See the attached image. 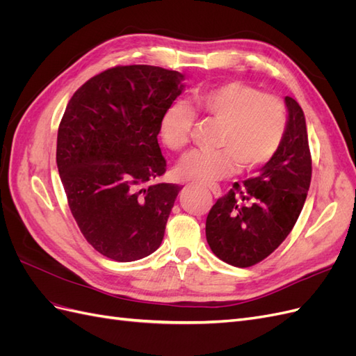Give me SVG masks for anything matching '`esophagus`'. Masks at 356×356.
Here are the masks:
<instances>
[{
  "label": "esophagus",
  "mask_w": 356,
  "mask_h": 356,
  "mask_svg": "<svg viewBox=\"0 0 356 356\" xmlns=\"http://www.w3.org/2000/svg\"><path fill=\"white\" fill-rule=\"evenodd\" d=\"M208 188L212 191V195L215 197H220L221 196V187L218 184H211V186H208Z\"/></svg>",
  "instance_id": "esophagus-1"
}]
</instances>
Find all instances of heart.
Returning a JSON list of instances; mask_svg holds the SVG:
<instances>
[{
    "instance_id": "1",
    "label": "heart",
    "mask_w": 356,
    "mask_h": 356,
    "mask_svg": "<svg viewBox=\"0 0 356 356\" xmlns=\"http://www.w3.org/2000/svg\"><path fill=\"white\" fill-rule=\"evenodd\" d=\"M191 109L203 120L218 123L215 149L193 152L182 159V178L212 182L230 175L241 165L255 169L267 163L281 147L288 126L286 105L276 95L261 93L242 81H227L191 95ZM196 117L188 106H169L160 122L163 144L179 153L195 131Z\"/></svg>"
}]
</instances>
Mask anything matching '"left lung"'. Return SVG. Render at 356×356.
<instances>
[{
    "label": "left lung",
    "mask_w": 356,
    "mask_h": 356,
    "mask_svg": "<svg viewBox=\"0 0 356 356\" xmlns=\"http://www.w3.org/2000/svg\"><path fill=\"white\" fill-rule=\"evenodd\" d=\"M288 126L276 154L260 174L234 182L207 218V241L220 260L234 267L263 261L281 245L303 209L312 179L306 117L286 96Z\"/></svg>",
    "instance_id": "1"
}]
</instances>
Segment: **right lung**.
I'll list each match as a JSON object with an SVG mask.
<instances>
[{
	"label": "right lung",
	"instance_id": "add662e5",
	"mask_svg": "<svg viewBox=\"0 0 356 356\" xmlns=\"http://www.w3.org/2000/svg\"><path fill=\"white\" fill-rule=\"evenodd\" d=\"M184 75L152 65H117L86 81L58 129L56 163L84 239L115 261L153 254L181 190L156 184L166 172L160 122Z\"/></svg>",
	"mask_w": 356,
	"mask_h": 356
}]
</instances>
